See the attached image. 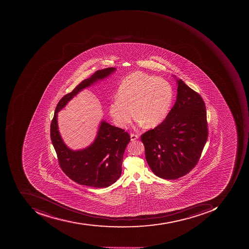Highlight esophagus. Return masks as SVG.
I'll use <instances>...</instances> for the list:
<instances>
[{
  "label": "esophagus",
  "mask_w": 249,
  "mask_h": 249,
  "mask_svg": "<svg viewBox=\"0 0 249 249\" xmlns=\"http://www.w3.org/2000/svg\"><path fill=\"white\" fill-rule=\"evenodd\" d=\"M131 141L133 142V141L137 140L139 138L138 135H135V134H131L130 135Z\"/></svg>",
  "instance_id": "esophagus-1"
}]
</instances>
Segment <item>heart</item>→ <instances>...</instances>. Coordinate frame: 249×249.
Masks as SVG:
<instances>
[{
    "instance_id": "heart-1",
    "label": "heart",
    "mask_w": 249,
    "mask_h": 249,
    "mask_svg": "<svg viewBox=\"0 0 249 249\" xmlns=\"http://www.w3.org/2000/svg\"><path fill=\"white\" fill-rule=\"evenodd\" d=\"M173 99L174 90L167 80L134 72L121 82L117 99L109 106V114L114 124L123 128L130 124L134 110L140 124L153 128L165 120Z\"/></svg>"
}]
</instances>
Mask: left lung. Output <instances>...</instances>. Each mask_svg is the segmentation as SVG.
I'll return each instance as SVG.
<instances>
[{"mask_svg":"<svg viewBox=\"0 0 249 249\" xmlns=\"http://www.w3.org/2000/svg\"><path fill=\"white\" fill-rule=\"evenodd\" d=\"M177 80L178 95L165 120L142 135L145 156L155 175L176 179L198 162L208 137L207 111L201 96Z\"/></svg>","mask_w":249,"mask_h":249,"instance_id":"8db88e82","label":"left lung"}]
</instances>
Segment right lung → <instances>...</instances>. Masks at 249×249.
Segmentation results:
<instances>
[{
	"label": "right lung",
	"instance_id": "add662e5",
	"mask_svg": "<svg viewBox=\"0 0 249 249\" xmlns=\"http://www.w3.org/2000/svg\"><path fill=\"white\" fill-rule=\"evenodd\" d=\"M116 70L111 67L98 70L89 78L81 81L71 93L65 95L57 103L51 124V140L60 168L71 180L80 185L106 188L114 183L121 177L124 152L130 142V137L122 128L103 120L94 142L82 150H72L65 144L60 136L57 113L81 90L107 78Z\"/></svg>",
	"mask_w": 249,
	"mask_h": 249
}]
</instances>
